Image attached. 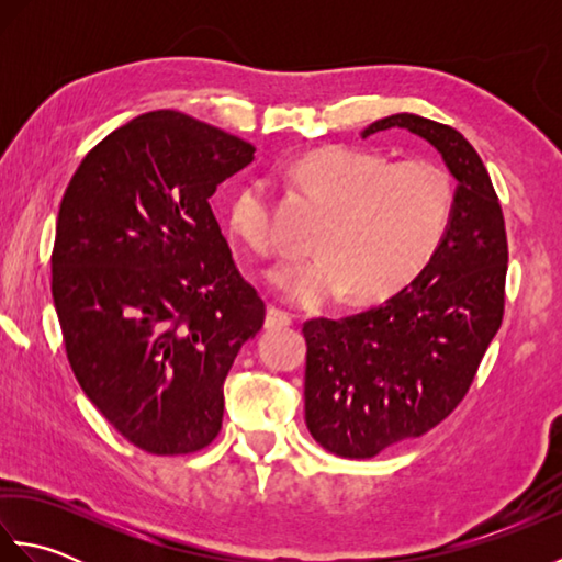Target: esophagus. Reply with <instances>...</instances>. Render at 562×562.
Returning <instances> with one entry per match:
<instances>
[{
  "mask_svg": "<svg viewBox=\"0 0 562 562\" xmlns=\"http://www.w3.org/2000/svg\"><path fill=\"white\" fill-rule=\"evenodd\" d=\"M292 324V316L284 312V308H280V306H268V314H266V328L268 330H272V328H284V326H290Z\"/></svg>",
  "mask_w": 562,
  "mask_h": 562,
  "instance_id": "34e87169",
  "label": "esophagus"
}]
</instances>
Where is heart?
Returning <instances> with one entry per match:
<instances>
[{
	"label": "heart",
	"instance_id": "obj_1",
	"mask_svg": "<svg viewBox=\"0 0 562 562\" xmlns=\"http://www.w3.org/2000/svg\"><path fill=\"white\" fill-rule=\"evenodd\" d=\"M288 176L326 207L314 234L318 256L284 262L270 274L272 288L300 306H318L345 290L350 302L398 294L435 260L457 205V186L441 164H391L355 145L304 151L288 164ZM226 217L244 246L260 256L278 254L266 183L238 188Z\"/></svg>",
	"mask_w": 562,
	"mask_h": 562
}]
</instances>
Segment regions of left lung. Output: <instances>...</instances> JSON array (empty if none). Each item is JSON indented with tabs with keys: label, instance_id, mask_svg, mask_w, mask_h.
<instances>
[{
	"label": "left lung",
	"instance_id": "obj_1",
	"mask_svg": "<svg viewBox=\"0 0 562 562\" xmlns=\"http://www.w3.org/2000/svg\"><path fill=\"white\" fill-rule=\"evenodd\" d=\"M389 127L441 154L459 181L457 205L445 244L408 288L362 314L302 328L306 427L342 459H372L449 417L505 314V217L479 151L459 130L413 113L376 121L362 137Z\"/></svg>",
	"mask_w": 562,
	"mask_h": 562
}]
</instances>
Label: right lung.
Listing matches in <instances>:
<instances>
[{
	"mask_svg": "<svg viewBox=\"0 0 562 562\" xmlns=\"http://www.w3.org/2000/svg\"><path fill=\"white\" fill-rule=\"evenodd\" d=\"M256 147L178 111L103 137L65 190L53 300L79 386L157 457L220 435L224 379L266 321L210 198Z\"/></svg>",
	"mask_w": 562,
	"mask_h": 562,
	"instance_id": "obj_1",
	"label": "right lung"
}]
</instances>
